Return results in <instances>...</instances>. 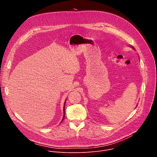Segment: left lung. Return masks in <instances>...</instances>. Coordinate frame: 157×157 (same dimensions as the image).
Returning a JSON list of instances; mask_svg holds the SVG:
<instances>
[{
	"label": "left lung",
	"instance_id": "left-lung-1",
	"mask_svg": "<svg viewBox=\"0 0 157 157\" xmlns=\"http://www.w3.org/2000/svg\"><path fill=\"white\" fill-rule=\"evenodd\" d=\"M132 48H133V49H134V48H133V47H132Z\"/></svg>",
	"mask_w": 157,
	"mask_h": 157
}]
</instances>
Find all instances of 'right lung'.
Returning <instances> with one entry per match:
<instances>
[{
	"instance_id": "1",
	"label": "right lung",
	"mask_w": 157,
	"mask_h": 157,
	"mask_svg": "<svg viewBox=\"0 0 157 157\" xmlns=\"http://www.w3.org/2000/svg\"><path fill=\"white\" fill-rule=\"evenodd\" d=\"M66 100H65V102H64V116H63V119H62V121L64 120V106H65V103H66ZM61 121V122H62Z\"/></svg>"
}]
</instances>
